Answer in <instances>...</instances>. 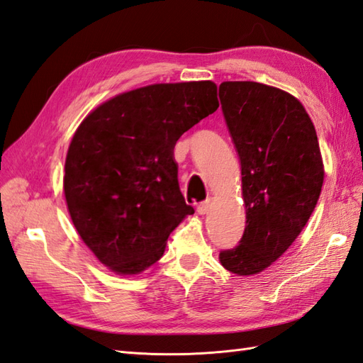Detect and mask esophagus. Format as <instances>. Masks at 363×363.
<instances>
[{"instance_id":"1","label":"esophagus","mask_w":363,"mask_h":363,"mask_svg":"<svg viewBox=\"0 0 363 363\" xmlns=\"http://www.w3.org/2000/svg\"><path fill=\"white\" fill-rule=\"evenodd\" d=\"M209 207H211V199L207 198V199H204V201H201L196 206V212L199 215H204V213H207V211H209Z\"/></svg>"}]
</instances>
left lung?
I'll return each mask as SVG.
<instances>
[{"instance_id":"8db88e82","label":"left lung","mask_w":363,"mask_h":363,"mask_svg":"<svg viewBox=\"0 0 363 363\" xmlns=\"http://www.w3.org/2000/svg\"><path fill=\"white\" fill-rule=\"evenodd\" d=\"M220 101L242 165L246 226L220 252L238 276L257 274L290 248L317 206L325 169L315 126L295 96L252 81L220 84Z\"/></svg>"}]
</instances>
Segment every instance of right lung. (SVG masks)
<instances>
[{"label": "right lung", "instance_id": "add662e5", "mask_svg": "<svg viewBox=\"0 0 363 363\" xmlns=\"http://www.w3.org/2000/svg\"><path fill=\"white\" fill-rule=\"evenodd\" d=\"M212 81L152 84L98 106L76 130L64 191L73 225L98 260L137 274L191 215L177 182L174 145L218 109Z\"/></svg>", "mask_w": 363, "mask_h": 363}]
</instances>
